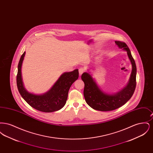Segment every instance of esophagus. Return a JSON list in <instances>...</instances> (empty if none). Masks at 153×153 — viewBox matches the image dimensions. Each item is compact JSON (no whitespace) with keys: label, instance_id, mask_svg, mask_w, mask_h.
<instances>
[{"label":"esophagus","instance_id":"esophagus-1","mask_svg":"<svg viewBox=\"0 0 153 153\" xmlns=\"http://www.w3.org/2000/svg\"><path fill=\"white\" fill-rule=\"evenodd\" d=\"M79 74L80 75H81L82 73L85 72V69L83 68H80V69H79Z\"/></svg>","mask_w":153,"mask_h":153}]
</instances>
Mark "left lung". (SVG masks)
I'll return each instance as SVG.
<instances>
[{"instance_id": "left-lung-1", "label": "left lung", "mask_w": 153, "mask_h": 153, "mask_svg": "<svg viewBox=\"0 0 153 153\" xmlns=\"http://www.w3.org/2000/svg\"><path fill=\"white\" fill-rule=\"evenodd\" d=\"M115 42L120 48L127 51L132 66L130 81L126 87L115 95H107L99 88L89 73H84L81 76V79L84 82V96L85 101L91 108L100 111H112L123 105L134 94L137 85V66L131 51L125 42L120 41H115Z\"/></svg>"}]
</instances>
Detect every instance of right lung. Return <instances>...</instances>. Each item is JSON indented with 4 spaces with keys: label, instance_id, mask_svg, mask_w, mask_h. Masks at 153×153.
<instances>
[{
    "label": "right lung",
    "instance_id": "1",
    "mask_svg": "<svg viewBox=\"0 0 153 153\" xmlns=\"http://www.w3.org/2000/svg\"><path fill=\"white\" fill-rule=\"evenodd\" d=\"M25 54V52L20 58L16 75L17 87L23 99L33 108L44 112H52L61 109L65 104L71 86L79 78V70L64 73L46 94L34 95L26 91L23 85L21 66Z\"/></svg>",
    "mask_w": 153,
    "mask_h": 153
}]
</instances>
